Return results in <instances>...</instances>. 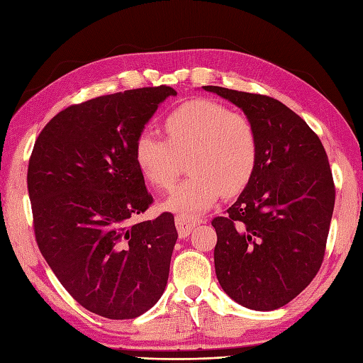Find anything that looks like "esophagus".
<instances>
[{
	"instance_id": "obj_1",
	"label": "esophagus",
	"mask_w": 363,
	"mask_h": 363,
	"mask_svg": "<svg viewBox=\"0 0 363 363\" xmlns=\"http://www.w3.org/2000/svg\"><path fill=\"white\" fill-rule=\"evenodd\" d=\"M201 223H203L201 218L184 216V215H177V216H175V225H177L180 238L189 236L191 232H192V228H194L196 224H201Z\"/></svg>"
}]
</instances>
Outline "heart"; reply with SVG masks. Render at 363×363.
I'll return each mask as SVG.
<instances>
[{
  "label": "heart",
  "instance_id": "obj_1",
  "mask_svg": "<svg viewBox=\"0 0 363 363\" xmlns=\"http://www.w3.org/2000/svg\"><path fill=\"white\" fill-rule=\"evenodd\" d=\"M167 140L151 131L138 135L133 156L151 186L168 189L188 157V179L175 186L164 201L168 211L195 216L224 195L242 191L255 175L259 136L252 121L206 98L175 107L164 118Z\"/></svg>",
  "mask_w": 363,
  "mask_h": 363
}]
</instances>
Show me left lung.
<instances>
[{
  "instance_id": "1",
  "label": "left lung",
  "mask_w": 363,
  "mask_h": 363,
  "mask_svg": "<svg viewBox=\"0 0 363 363\" xmlns=\"http://www.w3.org/2000/svg\"><path fill=\"white\" fill-rule=\"evenodd\" d=\"M203 89L242 108L259 136L255 175L224 216L212 219L218 281L248 309H279L309 286L324 260L336 194L327 152L276 98Z\"/></svg>"
}]
</instances>
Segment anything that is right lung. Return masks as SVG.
Listing matches in <instances>:
<instances>
[{"instance_id":"obj_1","label":"right lung","mask_w":363,"mask_h":363,"mask_svg":"<svg viewBox=\"0 0 363 363\" xmlns=\"http://www.w3.org/2000/svg\"><path fill=\"white\" fill-rule=\"evenodd\" d=\"M172 87L101 95L63 108L43 127L27 186L38 247L84 309L133 320L167 286L177 240L174 215L133 223L152 204L133 147Z\"/></svg>"}]
</instances>
